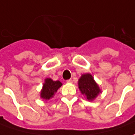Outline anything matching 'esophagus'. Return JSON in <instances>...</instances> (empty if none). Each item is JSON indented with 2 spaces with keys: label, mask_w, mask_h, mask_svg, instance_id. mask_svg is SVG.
<instances>
[{
  "label": "esophagus",
  "mask_w": 135,
  "mask_h": 135,
  "mask_svg": "<svg viewBox=\"0 0 135 135\" xmlns=\"http://www.w3.org/2000/svg\"><path fill=\"white\" fill-rule=\"evenodd\" d=\"M73 81H72V80L71 79H70V80H67V83H71Z\"/></svg>",
  "instance_id": "1"
}]
</instances>
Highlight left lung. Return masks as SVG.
<instances>
[{
  "mask_svg": "<svg viewBox=\"0 0 135 135\" xmlns=\"http://www.w3.org/2000/svg\"><path fill=\"white\" fill-rule=\"evenodd\" d=\"M78 87L81 94L89 101H93L101 93L98 84L91 74H83L78 80Z\"/></svg>",
  "mask_w": 135,
  "mask_h": 135,
  "instance_id": "8db88e82",
  "label": "left lung"
}]
</instances>
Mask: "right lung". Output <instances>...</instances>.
I'll return each mask as SVG.
<instances>
[{"instance_id": "obj_1", "label": "right lung", "mask_w": 135, "mask_h": 135, "mask_svg": "<svg viewBox=\"0 0 135 135\" xmlns=\"http://www.w3.org/2000/svg\"><path fill=\"white\" fill-rule=\"evenodd\" d=\"M62 86L59 80L54 81L51 78H46L40 91V98L45 101L49 100L53 98L58 89Z\"/></svg>"}]
</instances>
